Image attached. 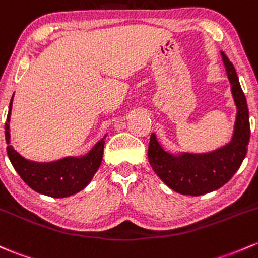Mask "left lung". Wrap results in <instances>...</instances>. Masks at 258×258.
<instances>
[{
  "label": "left lung",
  "instance_id": "1",
  "mask_svg": "<svg viewBox=\"0 0 258 258\" xmlns=\"http://www.w3.org/2000/svg\"><path fill=\"white\" fill-rule=\"evenodd\" d=\"M221 56L237 107L231 142L210 153L173 156L162 148L154 134L151 135L148 161L152 169L170 189L183 195L198 197L221 188L236 173L247 153L250 141L247 102L234 65L222 51Z\"/></svg>",
  "mask_w": 258,
  "mask_h": 258
}]
</instances>
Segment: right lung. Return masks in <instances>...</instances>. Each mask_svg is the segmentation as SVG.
<instances>
[{
	"instance_id": "1",
	"label": "right lung",
	"mask_w": 258,
	"mask_h": 258,
	"mask_svg": "<svg viewBox=\"0 0 258 258\" xmlns=\"http://www.w3.org/2000/svg\"><path fill=\"white\" fill-rule=\"evenodd\" d=\"M12 99L8 108L7 122L5 123V136L8 158L16 172L33 190L51 198L70 197L83 190L90 183L101 164L105 141H99L93 150L81 158L68 157L53 163H34L27 161L10 145V116Z\"/></svg>"
}]
</instances>
